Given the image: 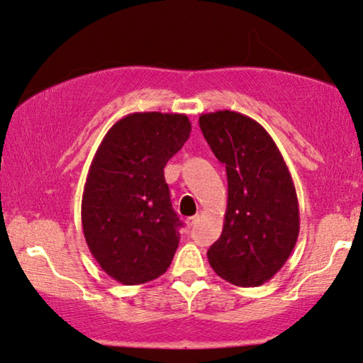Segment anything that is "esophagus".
Returning a JSON list of instances; mask_svg holds the SVG:
<instances>
[{"label": "esophagus", "mask_w": 363, "mask_h": 363, "mask_svg": "<svg viewBox=\"0 0 363 363\" xmlns=\"http://www.w3.org/2000/svg\"><path fill=\"white\" fill-rule=\"evenodd\" d=\"M199 218H200V216H199V215H193V216H188V218L185 220L186 227H188V228H190V227H193V225H195L196 222H199Z\"/></svg>", "instance_id": "1"}]
</instances>
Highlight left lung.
I'll return each instance as SVG.
<instances>
[{
  "label": "left lung",
  "instance_id": "obj_1",
  "mask_svg": "<svg viewBox=\"0 0 363 363\" xmlns=\"http://www.w3.org/2000/svg\"><path fill=\"white\" fill-rule=\"evenodd\" d=\"M200 128L228 180L223 230L208 262L230 284L258 286L285 265L298 238L294 180L274 138L250 116L201 113Z\"/></svg>",
  "mask_w": 363,
  "mask_h": 363
}]
</instances>
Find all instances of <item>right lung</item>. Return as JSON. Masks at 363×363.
Instances as JSON below:
<instances>
[{
	"instance_id": "right-lung-1",
	"label": "right lung",
	"mask_w": 363,
	"mask_h": 363,
	"mask_svg": "<svg viewBox=\"0 0 363 363\" xmlns=\"http://www.w3.org/2000/svg\"><path fill=\"white\" fill-rule=\"evenodd\" d=\"M191 131L180 113H130L101 140L82 200L86 245L113 280L140 285L167 272L182 222L163 168Z\"/></svg>"
}]
</instances>
